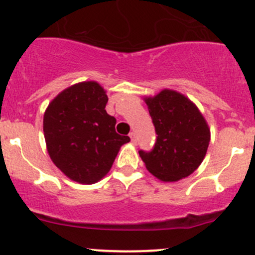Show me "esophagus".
<instances>
[{
  "instance_id": "1",
  "label": "esophagus",
  "mask_w": 255,
  "mask_h": 255,
  "mask_svg": "<svg viewBox=\"0 0 255 255\" xmlns=\"http://www.w3.org/2000/svg\"><path fill=\"white\" fill-rule=\"evenodd\" d=\"M129 137H130V140H132L133 144H137V137H135V133L134 132H130L129 133Z\"/></svg>"
}]
</instances>
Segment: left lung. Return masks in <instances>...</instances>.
I'll return each mask as SVG.
<instances>
[{"label":"left lung","mask_w":255,"mask_h":255,"mask_svg":"<svg viewBox=\"0 0 255 255\" xmlns=\"http://www.w3.org/2000/svg\"><path fill=\"white\" fill-rule=\"evenodd\" d=\"M144 101L158 134L153 150H139L145 168L164 182L189 176L206 155L211 139L206 120L191 100L174 90L164 89Z\"/></svg>","instance_id":"obj_1"}]
</instances>
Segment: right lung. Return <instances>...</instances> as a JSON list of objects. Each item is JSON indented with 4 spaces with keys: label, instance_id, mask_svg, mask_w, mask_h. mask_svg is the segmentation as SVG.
Segmentation results:
<instances>
[{
    "label": "right lung",
    "instance_id": "right-lung-1",
    "mask_svg": "<svg viewBox=\"0 0 255 255\" xmlns=\"http://www.w3.org/2000/svg\"><path fill=\"white\" fill-rule=\"evenodd\" d=\"M109 97L96 81H82L51 100L43 118L51 161L69 179L95 184L107 175L128 135L115 129L116 118L106 112Z\"/></svg>",
    "mask_w": 255,
    "mask_h": 255
}]
</instances>
